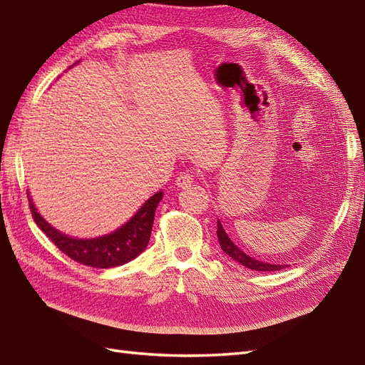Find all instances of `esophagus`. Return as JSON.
Wrapping results in <instances>:
<instances>
[{"label": "esophagus", "instance_id": "1", "mask_svg": "<svg viewBox=\"0 0 365 365\" xmlns=\"http://www.w3.org/2000/svg\"><path fill=\"white\" fill-rule=\"evenodd\" d=\"M194 182V175L191 173H182L179 177H177L175 185L179 186V188H185V186H188Z\"/></svg>", "mask_w": 365, "mask_h": 365}]
</instances>
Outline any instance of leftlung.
I'll return each instance as SVG.
<instances>
[{
	"instance_id": "left-lung-1",
	"label": "left lung",
	"mask_w": 365,
	"mask_h": 365,
	"mask_svg": "<svg viewBox=\"0 0 365 365\" xmlns=\"http://www.w3.org/2000/svg\"><path fill=\"white\" fill-rule=\"evenodd\" d=\"M216 233H217L219 245H221V249L224 250L225 255L230 257L233 261L240 262V264L244 267L252 269V270H258V272H272V270H282L286 267V264H270V262H264V261H259L257 258L249 257L247 253L242 252L238 245L228 238V235L225 233L224 227L219 219H217V232Z\"/></svg>"
}]
</instances>
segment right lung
Here are the masks:
<instances>
[{
  "label": "right lung",
  "instance_id": "obj_1",
  "mask_svg": "<svg viewBox=\"0 0 365 365\" xmlns=\"http://www.w3.org/2000/svg\"><path fill=\"white\" fill-rule=\"evenodd\" d=\"M28 199L34 221L40 227V230L57 245L58 250H62L65 255L81 262V264L108 269L123 266L137 258L143 250H146L150 240L155 210L160 200L163 199V191H158L154 196H150L125 224L118 227L112 233L96 236V238H74V236L57 230L38 213L37 207L34 205L29 196V191Z\"/></svg>",
  "mask_w": 365,
  "mask_h": 365
}]
</instances>
